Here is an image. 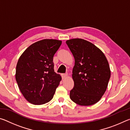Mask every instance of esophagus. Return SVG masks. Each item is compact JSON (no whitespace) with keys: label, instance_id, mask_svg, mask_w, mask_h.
I'll use <instances>...</instances> for the list:
<instances>
[{"label":"esophagus","instance_id":"esophagus-1","mask_svg":"<svg viewBox=\"0 0 130 130\" xmlns=\"http://www.w3.org/2000/svg\"><path fill=\"white\" fill-rule=\"evenodd\" d=\"M61 76H62V78H66L67 77L68 73H63V74H61Z\"/></svg>","mask_w":130,"mask_h":130}]
</instances>
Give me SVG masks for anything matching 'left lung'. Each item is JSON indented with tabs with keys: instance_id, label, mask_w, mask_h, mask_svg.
Wrapping results in <instances>:
<instances>
[{
	"instance_id": "8db88e82",
	"label": "left lung",
	"mask_w": 130,
	"mask_h": 130,
	"mask_svg": "<svg viewBox=\"0 0 130 130\" xmlns=\"http://www.w3.org/2000/svg\"><path fill=\"white\" fill-rule=\"evenodd\" d=\"M66 43L75 61L70 99L84 106L95 104L105 93L111 76L106 57L95 45L84 39H72Z\"/></svg>"
}]
</instances>
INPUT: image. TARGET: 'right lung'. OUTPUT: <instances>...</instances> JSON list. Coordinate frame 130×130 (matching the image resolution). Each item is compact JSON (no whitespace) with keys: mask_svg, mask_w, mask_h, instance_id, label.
<instances>
[{"mask_svg":"<svg viewBox=\"0 0 130 130\" xmlns=\"http://www.w3.org/2000/svg\"><path fill=\"white\" fill-rule=\"evenodd\" d=\"M62 41L43 39L32 44L19 57L15 78L28 102L35 105L51 100L61 77L54 72L53 57Z\"/></svg>","mask_w":130,"mask_h":130,"instance_id":"obj_1","label":"right lung"}]
</instances>
